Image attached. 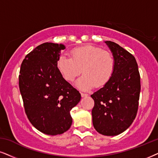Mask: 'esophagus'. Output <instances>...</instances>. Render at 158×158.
Instances as JSON below:
<instances>
[{
  "mask_svg": "<svg viewBox=\"0 0 158 158\" xmlns=\"http://www.w3.org/2000/svg\"><path fill=\"white\" fill-rule=\"evenodd\" d=\"M81 97H87V96H88V94L85 93H81Z\"/></svg>",
  "mask_w": 158,
  "mask_h": 158,
  "instance_id": "1",
  "label": "esophagus"
}]
</instances>
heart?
Here are the masks:
<instances>
[{
    "instance_id": "b5f03b06",
    "label": "heart",
    "mask_w": 158,
    "mask_h": 158,
    "mask_svg": "<svg viewBox=\"0 0 158 158\" xmlns=\"http://www.w3.org/2000/svg\"><path fill=\"white\" fill-rule=\"evenodd\" d=\"M71 57L62 55L57 66L61 74L69 81H73L82 71L77 86L87 90L94 85L100 87L110 79L114 70L115 62L112 55L101 48L87 45L76 48L71 52Z\"/></svg>"
}]
</instances>
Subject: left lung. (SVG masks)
Returning a JSON list of instances; mask_svg holds the SVG:
<instances>
[{"instance_id": "8db88e82", "label": "left lung", "mask_w": 158, "mask_h": 158, "mask_svg": "<svg viewBox=\"0 0 158 158\" xmlns=\"http://www.w3.org/2000/svg\"><path fill=\"white\" fill-rule=\"evenodd\" d=\"M115 62L113 74L102 88L91 95L95 129L117 135L131 126L136 116L141 90L140 74L134 56L113 41H105Z\"/></svg>"}]
</instances>
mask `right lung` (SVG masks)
Returning <instances> with one entry per match:
<instances>
[{"label": "right lung", "mask_w": 158, "mask_h": 158, "mask_svg": "<svg viewBox=\"0 0 158 158\" xmlns=\"http://www.w3.org/2000/svg\"><path fill=\"white\" fill-rule=\"evenodd\" d=\"M63 44L44 43L26 55L21 64L19 87L32 125L41 133L62 134L72 124L70 111L81 94L62 76L57 66Z\"/></svg>", "instance_id": "obj_1"}]
</instances>
